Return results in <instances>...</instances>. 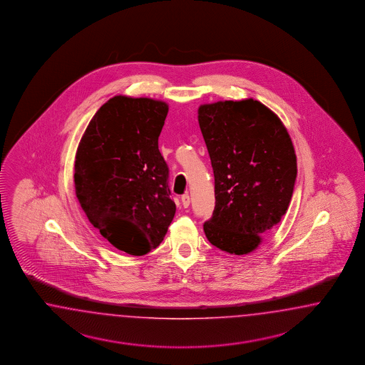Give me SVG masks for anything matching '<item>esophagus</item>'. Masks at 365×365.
Wrapping results in <instances>:
<instances>
[{"mask_svg":"<svg viewBox=\"0 0 365 365\" xmlns=\"http://www.w3.org/2000/svg\"><path fill=\"white\" fill-rule=\"evenodd\" d=\"M182 205H183V207L185 209H187L188 206H190V197H188V194H185V195H182Z\"/></svg>","mask_w":365,"mask_h":365,"instance_id":"obj_1","label":"esophagus"}]
</instances>
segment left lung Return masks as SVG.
<instances>
[{
	"label": "left lung",
	"instance_id": "1",
	"mask_svg": "<svg viewBox=\"0 0 365 365\" xmlns=\"http://www.w3.org/2000/svg\"><path fill=\"white\" fill-rule=\"evenodd\" d=\"M198 122L210 155L215 209L203 230L230 255L255 252L287 212L297 158L287 127L258 100L202 104Z\"/></svg>",
	"mask_w": 365,
	"mask_h": 365
}]
</instances>
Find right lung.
Segmentation results:
<instances>
[{"instance_id":"1","label":"right lung","mask_w":365,"mask_h":365,"mask_svg":"<svg viewBox=\"0 0 365 365\" xmlns=\"http://www.w3.org/2000/svg\"><path fill=\"white\" fill-rule=\"evenodd\" d=\"M167 112L162 100L113 96L93 115L78 143L73 175L78 203L92 226L127 255L158 247L177 210L158 147Z\"/></svg>"}]
</instances>
